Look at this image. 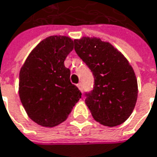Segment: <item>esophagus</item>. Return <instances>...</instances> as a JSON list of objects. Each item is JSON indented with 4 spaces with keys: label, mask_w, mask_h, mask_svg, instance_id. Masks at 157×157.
I'll use <instances>...</instances> for the list:
<instances>
[{
    "label": "esophagus",
    "mask_w": 157,
    "mask_h": 157,
    "mask_svg": "<svg viewBox=\"0 0 157 157\" xmlns=\"http://www.w3.org/2000/svg\"><path fill=\"white\" fill-rule=\"evenodd\" d=\"M77 87H78L79 90H80L81 91H82V83H81V82H80V83H78V84H77Z\"/></svg>",
    "instance_id": "esophagus-1"
}]
</instances>
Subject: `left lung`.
Masks as SVG:
<instances>
[{
    "label": "left lung",
    "mask_w": 157,
    "mask_h": 157,
    "mask_svg": "<svg viewBox=\"0 0 157 157\" xmlns=\"http://www.w3.org/2000/svg\"><path fill=\"white\" fill-rule=\"evenodd\" d=\"M75 50L94 75V87L85 93L93 118L106 126L124 123L137 101L138 85L132 66L108 42L83 37L75 39Z\"/></svg>",
    "instance_id": "8db88e82"
}]
</instances>
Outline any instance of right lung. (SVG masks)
<instances>
[{"label":"right lung","instance_id":"obj_1","mask_svg":"<svg viewBox=\"0 0 157 157\" xmlns=\"http://www.w3.org/2000/svg\"><path fill=\"white\" fill-rule=\"evenodd\" d=\"M74 48L66 36H51L31 51L19 74V97L34 122L52 127L63 122L82 93L70 82L64 60Z\"/></svg>","mask_w":157,"mask_h":157}]
</instances>
